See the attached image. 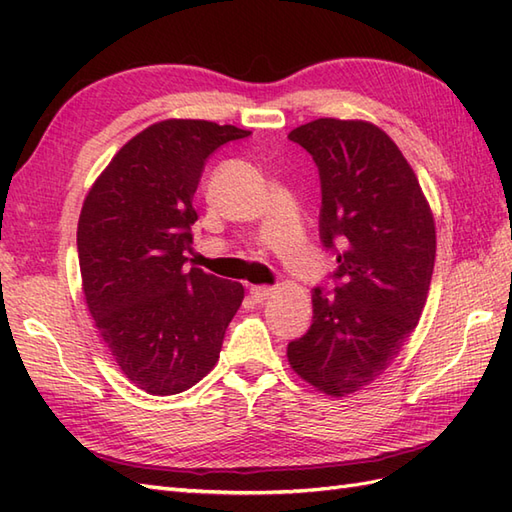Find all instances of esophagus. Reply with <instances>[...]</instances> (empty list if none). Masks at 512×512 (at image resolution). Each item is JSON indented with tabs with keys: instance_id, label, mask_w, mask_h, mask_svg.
Returning <instances> with one entry per match:
<instances>
[{
	"instance_id": "obj_1",
	"label": "esophagus",
	"mask_w": 512,
	"mask_h": 512,
	"mask_svg": "<svg viewBox=\"0 0 512 512\" xmlns=\"http://www.w3.org/2000/svg\"><path fill=\"white\" fill-rule=\"evenodd\" d=\"M275 295V288L270 286H250V297H253L257 303H264Z\"/></svg>"
}]
</instances>
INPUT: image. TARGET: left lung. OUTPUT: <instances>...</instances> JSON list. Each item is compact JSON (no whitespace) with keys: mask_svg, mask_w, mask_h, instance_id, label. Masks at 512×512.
<instances>
[{"mask_svg":"<svg viewBox=\"0 0 512 512\" xmlns=\"http://www.w3.org/2000/svg\"><path fill=\"white\" fill-rule=\"evenodd\" d=\"M292 143L319 167L325 248L334 292L312 290V325L288 343V363L328 396H347L385 372L416 330L436 262V222L398 145L367 121H317Z\"/></svg>","mask_w":512,"mask_h":512,"instance_id":"1","label":"left lung"}]
</instances>
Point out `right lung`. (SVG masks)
<instances>
[{
    "instance_id": "obj_1",
    "label": "right lung",
    "mask_w": 512,
    "mask_h": 512,
    "mask_svg": "<svg viewBox=\"0 0 512 512\" xmlns=\"http://www.w3.org/2000/svg\"><path fill=\"white\" fill-rule=\"evenodd\" d=\"M248 129L193 118L149 125L116 151L85 195L76 246L83 295L116 365L151 396L215 367L244 286L187 266L204 162Z\"/></svg>"
}]
</instances>
